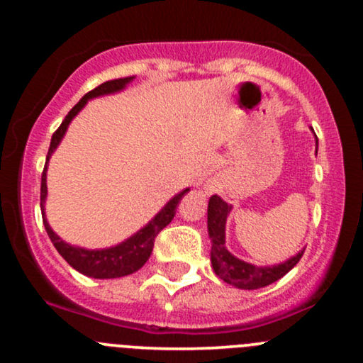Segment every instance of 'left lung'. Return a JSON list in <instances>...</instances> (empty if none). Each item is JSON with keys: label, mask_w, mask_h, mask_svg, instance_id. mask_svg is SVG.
Listing matches in <instances>:
<instances>
[{"label": "left lung", "mask_w": 363, "mask_h": 363, "mask_svg": "<svg viewBox=\"0 0 363 363\" xmlns=\"http://www.w3.org/2000/svg\"><path fill=\"white\" fill-rule=\"evenodd\" d=\"M318 145V138H315ZM318 153V150H315ZM232 206L227 205L220 196L213 194L208 203V234L211 239V266L216 277H220L228 285H234L242 290H257L262 286H268L285 277L286 273L301 261L302 254H295L294 257L285 262L274 266H254L251 262H245L234 254H230L225 247V223L230 213Z\"/></svg>", "instance_id": "left-lung-1"}]
</instances>
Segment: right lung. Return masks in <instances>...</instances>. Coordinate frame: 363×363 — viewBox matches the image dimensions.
Returning <instances> with one entry per match:
<instances>
[{
  "label": "right lung",
  "mask_w": 363,
  "mask_h": 363,
  "mask_svg": "<svg viewBox=\"0 0 363 363\" xmlns=\"http://www.w3.org/2000/svg\"><path fill=\"white\" fill-rule=\"evenodd\" d=\"M133 78L135 77H126V78H118V80L104 82L102 85L97 86V89L90 90L89 94L83 95L80 102H78L77 106L68 112V116H66L65 121H62L61 126L54 131L51 145H49L48 158H45L43 181H40V210H43V222H44L45 232H48L49 239H51V242L54 244V247H56V251L60 252L66 259V262H68L72 268L77 269V272H80L82 274H86V277L90 278H101V280H106V278H121V277H126V274L138 272L141 266L148 261L150 254L153 251L155 237L160 234L162 228H165L170 222H172L174 215H176L177 205L181 203L182 196L189 191V189H184L179 194L174 196L167 205L153 216L152 222H148L143 228H141V230L136 232L135 235L129 237V239L124 240V242H121L109 249H94V251H90V249L74 247V245L66 244L65 240L54 234L52 228L49 227L48 218H45V213H44V203H45V198H48L45 176H48L49 158H51L54 150L57 148V145L61 143L62 136H65L66 129H68L72 119L83 109V107H85V104L89 102L90 99L121 91L128 85V83L133 82Z\"/></svg>",
  "instance_id": "1"
}]
</instances>
